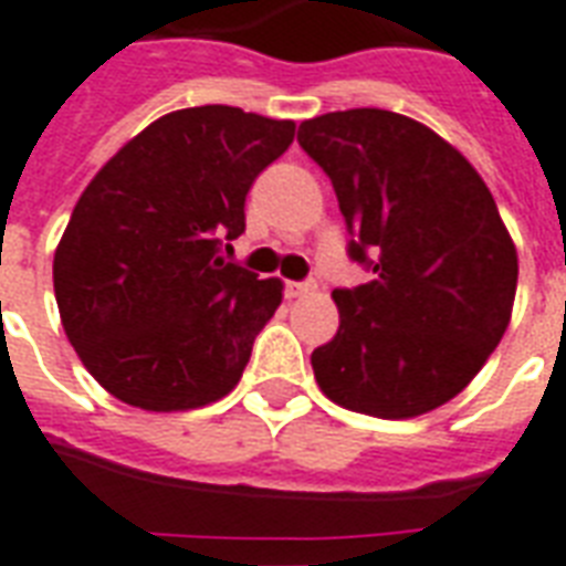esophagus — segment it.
<instances>
[{
	"mask_svg": "<svg viewBox=\"0 0 566 566\" xmlns=\"http://www.w3.org/2000/svg\"><path fill=\"white\" fill-rule=\"evenodd\" d=\"M312 291H315V284L312 282H287L284 284V296H287V300H300V296L312 294Z\"/></svg>",
	"mask_w": 566,
	"mask_h": 566,
	"instance_id": "obj_1",
	"label": "esophagus"
}]
</instances>
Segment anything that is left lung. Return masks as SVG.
Listing matches in <instances>:
<instances>
[{
    "label": "left lung",
    "instance_id": "left-lung-1",
    "mask_svg": "<svg viewBox=\"0 0 566 566\" xmlns=\"http://www.w3.org/2000/svg\"><path fill=\"white\" fill-rule=\"evenodd\" d=\"M296 140L345 216L371 282L336 287L338 333L315 347L326 399L405 420L459 396L495 350L516 300V245L459 149L401 113L305 119Z\"/></svg>",
    "mask_w": 566,
    "mask_h": 566
}]
</instances>
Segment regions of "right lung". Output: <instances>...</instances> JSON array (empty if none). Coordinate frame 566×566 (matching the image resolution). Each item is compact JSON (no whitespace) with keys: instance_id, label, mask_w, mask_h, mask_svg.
Returning a JSON list of instances; mask_svg holds the SVG:
<instances>
[{"instance_id":"add662e5","label":"right lung","mask_w":566,"mask_h":566,"mask_svg":"<svg viewBox=\"0 0 566 566\" xmlns=\"http://www.w3.org/2000/svg\"><path fill=\"white\" fill-rule=\"evenodd\" d=\"M294 132L228 104L186 107L146 125L86 186L53 291L65 336L111 396L188 411L240 384L282 282L224 251L245 230L251 182Z\"/></svg>"}]
</instances>
